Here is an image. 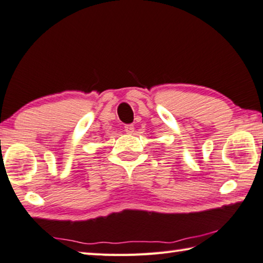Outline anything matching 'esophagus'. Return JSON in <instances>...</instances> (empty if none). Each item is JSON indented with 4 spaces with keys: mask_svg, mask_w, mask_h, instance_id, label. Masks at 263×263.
<instances>
[{
    "mask_svg": "<svg viewBox=\"0 0 263 263\" xmlns=\"http://www.w3.org/2000/svg\"><path fill=\"white\" fill-rule=\"evenodd\" d=\"M124 132L127 133V134H133V133H134V125L133 124L124 125Z\"/></svg>",
    "mask_w": 263,
    "mask_h": 263,
    "instance_id": "esophagus-1",
    "label": "esophagus"
}]
</instances>
